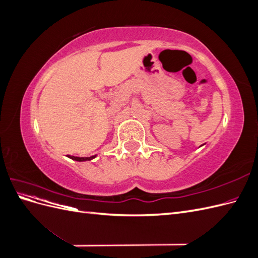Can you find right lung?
Wrapping results in <instances>:
<instances>
[{"mask_svg":"<svg viewBox=\"0 0 258 258\" xmlns=\"http://www.w3.org/2000/svg\"><path fill=\"white\" fill-rule=\"evenodd\" d=\"M68 157L73 159V160H76V161H86V160H91L92 158H95L96 155L95 156H91V157H75V156L68 155Z\"/></svg>","mask_w":258,"mask_h":258,"instance_id":"obj_1","label":"right lung"}]
</instances>
